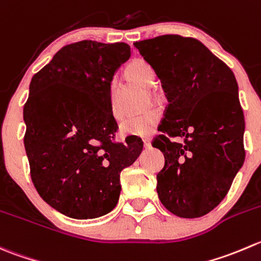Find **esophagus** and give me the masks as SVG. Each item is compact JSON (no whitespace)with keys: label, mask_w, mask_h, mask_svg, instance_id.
<instances>
[{"label":"esophagus","mask_w":261,"mask_h":261,"mask_svg":"<svg viewBox=\"0 0 261 261\" xmlns=\"http://www.w3.org/2000/svg\"><path fill=\"white\" fill-rule=\"evenodd\" d=\"M143 144H144V148H150L151 140H150V139H148V138L143 139Z\"/></svg>","instance_id":"obj_1"}]
</instances>
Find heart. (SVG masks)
<instances>
[{
    "instance_id": "obj_1",
    "label": "heart",
    "mask_w": 261,
    "mask_h": 261,
    "mask_svg": "<svg viewBox=\"0 0 261 261\" xmlns=\"http://www.w3.org/2000/svg\"><path fill=\"white\" fill-rule=\"evenodd\" d=\"M126 72L128 76L135 82L140 83L144 87H153L154 75L153 69L146 61L144 60H134L126 67ZM110 105H111V113L115 118L121 117L120 110L116 106L115 100V87L113 84L110 88ZM162 113L156 108H150L145 112L138 113V115L130 116L126 118L120 125V133L123 136H136V138H144L149 136L155 131L156 126L161 122Z\"/></svg>"
}]
</instances>
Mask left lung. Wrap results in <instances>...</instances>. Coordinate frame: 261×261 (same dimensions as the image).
I'll use <instances>...</instances> for the list:
<instances>
[{"label":"left lung","mask_w":261,"mask_h":261,"mask_svg":"<svg viewBox=\"0 0 261 261\" xmlns=\"http://www.w3.org/2000/svg\"><path fill=\"white\" fill-rule=\"evenodd\" d=\"M134 45L169 103L153 143L166 159L156 174L159 200L181 218L205 216L223 200L245 161L236 77L194 38L161 35Z\"/></svg>","instance_id":"obj_1"}]
</instances>
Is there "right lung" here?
Here are the masks:
<instances>
[{"label":"right lung","mask_w":261,"mask_h":261,"mask_svg":"<svg viewBox=\"0 0 261 261\" xmlns=\"http://www.w3.org/2000/svg\"><path fill=\"white\" fill-rule=\"evenodd\" d=\"M130 56L126 43L82 40L61 48L30 82L24 106L30 174L40 198L63 216L110 213L120 198L121 171L143 150L139 140L112 141L111 83Z\"/></svg>","instance_id":"add662e5"}]
</instances>
